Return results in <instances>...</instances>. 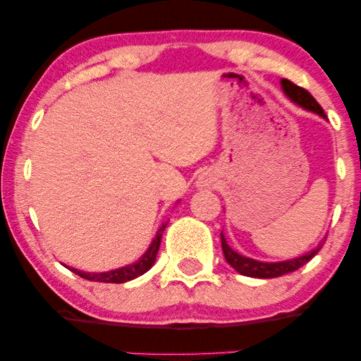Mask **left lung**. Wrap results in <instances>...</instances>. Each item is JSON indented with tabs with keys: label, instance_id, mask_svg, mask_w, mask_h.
<instances>
[{
	"label": "left lung",
	"instance_id": "obj_1",
	"mask_svg": "<svg viewBox=\"0 0 361 361\" xmlns=\"http://www.w3.org/2000/svg\"><path fill=\"white\" fill-rule=\"evenodd\" d=\"M281 87H283L286 95H288L294 103H298L299 106H302L309 111L317 113V115H320L322 118H327L322 110V106L319 105L317 100H315V98L310 95L305 88L295 85V83L288 80V78H283V80H281ZM220 236H221V250H224L225 259L228 261L231 268H235L240 274L243 276H250V278H261V279L279 278V276L283 274L293 273V271L299 269L300 266H304L307 261L312 259L314 256L319 253V250L324 246V243H319L317 248H314L312 251H309V253H305L294 259L279 261V263H263V261H256V259L246 258L243 255H238L235 250H231L230 246L226 245L224 233Z\"/></svg>",
	"mask_w": 361,
	"mask_h": 361
}]
</instances>
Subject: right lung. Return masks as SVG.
I'll return each mask as SVG.
<instances>
[{"label":"right lung","mask_w":361,"mask_h":361,"mask_svg":"<svg viewBox=\"0 0 361 361\" xmlns=\"http://www.w3.org/2000/svg\"><path fill=\"white\" fill-rule=\"evenodd\" d=\"M166 225H162L159 230H157L156 233V238L152 240V243L149 248L145 255L141 256L140 259L136 261V263L133 264H128V266H123L120 269H113V271H108V273H83V271H78V269H73V268H68L73 273L80 276L83 279H88V281H98V283H115V284H121V283H126V281H131L137 278V276L145 274L147 269L151 268L152 264H154L156 261V255L157 251H159V245H161V236H162V231H164Z\"/></svg>","instance_id":"right-lung-1"}]
</instances>
